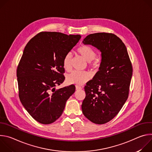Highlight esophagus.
<instances>
[{"label":"esophagus","mask_w":152,"mask_h":152,"mask_svg":"<svg viewBox=\"0 0 152 152\" xmlns=\"http://www.w3.org/2000/svg\"><path fill=\"white\" fill-rule=\"evenodd\" d=\"M76 89L77 90H81V89H82V87H81V86H76Z\"/></svg>","instance_id":"1"}]
</instances>
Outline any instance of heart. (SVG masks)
Returning <instances> with one entry per match:
<instances>
[{
  "label": "heart",
  "instance_id": "heart-1",
  "mask_svg": "<svg viewBox=\"0 0 152 152\" xmlns=\"http://www.w3.org/2000/svg\"><path fill=\"white\" fill-rule=\"evenodd\" d=\"M77 51L86 61L88 62L90 66H96V62H91L96 56V53L93 48L90 46L83 45L79 47ZM71 62L72 55L68 53L64 56L62 60L63 68L66 71H70L71 70ZM90 77V74L88 72L74 71L67 76V81L70 84L81 85L87 82Z\"/></svg>",
  "mask_w": 152,
  "mask_h": 152
}]
</instances>
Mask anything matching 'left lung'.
Instances as JSON below:
<instances>
[{
	"instance_id": "obj_1",
	"label": "left lung",
	"mask_w": 152,
	"mask_h": 152,
	"mask_svg": "<svg viewBox=\"0 0 152 152\" xmlns=\"http://www.w3.org/2000/svg\"><path fill=\"white\" fill-rule=\"evenodd\" d=\"M101 52L99 70L85 86L83 115L102 124L113 119L126 102L132 76V66L121 39L111 33L90 34L83 40Z\"/></svg>"
}]
</instances>
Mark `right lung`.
Masks as SVG:
<instances>
[{"label":"right lung","mask_w":152,"mask_h":152,"mask_svg":"<svg viewBox=\"0 0 152 152\" xmlns=\"http://www.w3.org/2000/svg\"><path fill=\"white\" fill-rule=\"evenodd\" d=\"M80 35L42 32L25 48L18 65V96L28 113L38 122L49 124L62 115L75 86L55 90L65 77L62 60L78 42Z\"/></svg>","instance_id":"right-lung-1"}]
</instances>
